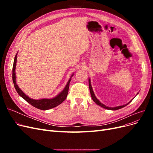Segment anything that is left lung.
Listing matches in <instances>:
<instances>
[{
	"label": "left lung",
	"instance_id": "8db88e82",
	"mask_svg": "<svg viewBox=\"0 0 153 153\" xmlns=\"http://www.w3.org/2000/svg\"><path fill=\"white\" fill-rule=\"evenodd\" d=\"M89 90H90V92H91V97H92V100H93L94 102L98 105H99V106H101V107H103V108H106V109H108V110H118V109H120V108H123V107H124V106H126L127 105H128L129 103L131 102V101L133 100V98H135V97H134V98L129 101V102L128 103H127V104H126V105H121V106H115V107H108V106H106V105H105L104 104H103V103H101L100 101L96 98V96H95V94H94V91H93V89H92V86H91V80H90V78L89 79ZM138 93H137V94H138Z\"/></svg>",
	"mask_w": 153,
	"mask_h": 153
}]
</instances>
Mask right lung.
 I'll use <instances>...</instances> for the list:
<instances>
[{"instance_id": "right-lung-1", "label": "right lung", "mask_w": 153, "mask_h": 153, "mask_svg": "<svg viewBox=\"0 0 153 153\" xmlns=\"http://www.w3.org/2000/svg\"><path fill=\"white\" fill-rule=\"evenodd\" d=\"M17 54L18 53L15 55V59H14V63H13V82L14 84V86H15V88L16 92H18V94H19L22 98H24L27 102H28L32 106H33L34 107L40 110H49L55 107V106H58L60 104H61L63 101L66 99V97L68 93L69 83H70L71 77L73 76L74 74L73 73V75L71 76L70 78H69L67 83L66 85L65 86V87H64V89L60 92L58 95L54 97V98H51V99L44 98V99H40V100L31 99L20 89V87L18 86L16 84L15 69H16V61H17Z\"/></svg>"}]
</instances>
